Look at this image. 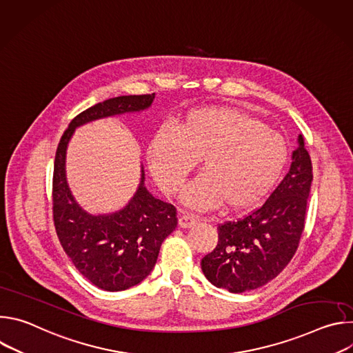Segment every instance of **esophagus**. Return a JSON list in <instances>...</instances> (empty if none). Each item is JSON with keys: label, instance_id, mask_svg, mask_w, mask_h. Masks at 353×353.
<instances>
[{"label": "esophagus", "instance_id": "obj_1", "mask_svg": "<svg viewBox=\"0 0 353 353\" xmlns=\"http://www.w3.org/2000/svg\"><path fill=\"white\" fill-rule=\"evenodd\" d=\"M196 222V219L192 216V215H188V214H183L180 218H179V226L180 228H191L194 226Z\"/></svg>", "mask_w": 353, "mask_h": 353}]
</instances>
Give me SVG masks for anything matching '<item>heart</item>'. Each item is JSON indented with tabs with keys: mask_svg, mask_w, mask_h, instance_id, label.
<instances>
[{
	"mask_svg": "<svg viewBox=\"0 0 353 353\" xmlns=\"http://www.w3.org/2000/svg\"><path fill=\"white\" fill-rule=\"evenodd\" d=\"M203 174L183 192V204L210 211L259 205L272 191L288 162L285 137L232 106L187 112L176 130H159L148 146V163L166 194L177 192L196 161Z\"/></svg>",
	"mask_w": 353,
	"mask_h": 353,
	"instance_id": "b5f03b06",
	"label": "heart"
}]
</instances>
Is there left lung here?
I'll return each instance as SVG.
<instances>
[{
  "mask_svg": "<svg viewBox=\"0 0 353 353\" xmlns=\"http://www.w3.org/2000/svg\"><path fill=\"white\" fill-rule=\"evenodd\" d=\"M313 181L303 135L297 137L289 172L261 208L218 228V244L201 261L207 279L232 293L253 290L276 278L296 253L305 229Z\"/></svg>",
  "mask_w": 353,
  "mask_h": 353,
  "instance_id": "1",
  "label": "left lung"
}]
</instances>
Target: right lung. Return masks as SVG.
Wrapping results in <instances>:
<instances>
[{
  "instance_id": "right-lung-1",
  "label": "right lung",
  "mask_w": 353,
  "mask_h": 353,
  "mask_svg": "<svg viewBox=\"0 0 353 353\" xmlns=\"http://www.w3.org/2000/svg\"><path fill=\"white\" fill-rule=\"evenodd\" d=\"M152 94L119 96L78 114L59 143L53 176V215L57 236L74 267L94 286L119 292L142 282L152 272L163 240L176 229V208L145 187V172L137 191L119 211L92 214L75 199L65 170L67 148L77 128L96 120L142 113Z\"/></svg>"
}]
</instances>
